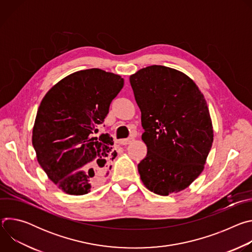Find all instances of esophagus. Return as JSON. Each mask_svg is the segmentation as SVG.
<instances>
[{
    "label": "esophagus",
    "mask_w": 252,
    "mask_h": 252,
    "mask_svg": "<svg viewBox=\"0 0 252 252\" xmlns=\"http://www.w3.org/2000/svg\"><path fill=\"white\" fill-rule=\"evenodd\" d=\"M133 140V137H129V138H125V139H121L120 140V143L123 146H126V145H129V143Z\"/></svg>",
    "instance_id": "1"
}]
</instances>
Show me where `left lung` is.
I'll use <instances>...</instances> for the list:
<instances>
[{
  "label": "left lung",
  "mask_w": 252,
  "mask_h": 252,
  "mask_svg": "<svg viewBox=\"0 0 252 252\" xmlns=\"http://www.w3.org/2000/svg\"><path fill=\"white\" fill-rule=\"evenodd\" d=\"M129 82L148 148L137 165L141 182L159 195L182 191L201 173L212 146L206 100L190 78L164 65L143 67Z\"/></svg>",
  "instance_id": "obj_1"
}]
</instances>
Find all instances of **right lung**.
Listing matches in <instances>:
<instances>
[{
  "instance_id": "obj_1",
  "label": "right lung",
  "mask_w": 252,
  "mask_h": 252,
  "mask_svg": "<svg viewBox=\"0 0 252 252\" xmlns=\"http://www.w3.org/2000/svg\"><path fill=\"white\" fill-rule=\"evenodd\" d=\"M124 87V79L99 68L71 74L44 96L35 117L32 142L51 181L70 195L89 193L109 174L113 137H94L97 125Z\"/></svg>"
}]
</instances>
